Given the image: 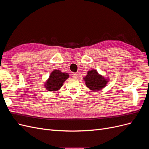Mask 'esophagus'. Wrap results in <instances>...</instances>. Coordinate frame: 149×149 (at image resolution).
Here are the masks:
<instances>
[{
	"mask_svg": "<svg viewBox=\"0 0 149 149\" xmlns=\"http://www.w3.org/2000/svg\"><path fill=\"white\" fill-rule=\"evenodd\" d=\"M72 77H73V78H74V79H77L79 77V75L78 73H73V74H72Z\"/></svg>",
	"mask_w": 149,
	"mask_h": 149,
	"instance_id": "1",
	"label": "esophagus"
}]
</instances>
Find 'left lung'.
Returning <instances> with one entry per match:
<instances>
[{
    "instance_id": "8db88e82",
    "label": "left lung",
    "mask_w": 149,
    "mask_h": 149,
    "mask_svg": "<svg viewBox=\"0 0 149 149\" xmlns=\"http://www.w3.org/2000/svg\"><path fill=\"white\" fill-rule=\"evenodd\" d=\"M86 86L92 91H98L104 88L109 81V78H105L98 73L97 70L92 69L87 72V74L83 78Z\"/></svg>"
}]
</instances>
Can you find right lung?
Instances as JSON below:
<instances>
[{
    "mask_svg": "<svg viewBox=\"0 0 149 149\" xmlns=\"http://www.w3.org/2000/svg\"><path fill=\"white\" fill-rule=\"evenodd\" d=\"M68 78V73H63L58 70H54L45 83V88L50 92L57 91L63 86L64 82Z\"/></svg>",
    "mask_w": 149,
    "mask_h": 149,
    "instance_id": "right-lung-1",
    "label": "right lung"
}]
</instances>
